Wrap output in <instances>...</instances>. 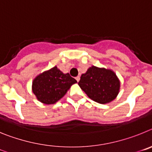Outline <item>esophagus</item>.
<instances>
[{
  "mask_svg": "<svg viewBox=\"0 0 152 152\" xmlns=\"http://www.w3.org/2000/svg\"><path fill=\"white\" fill-rule=\"evenodd\" d=\"M80 77H79V76H77V77H76V80H77V82H78L79 80H80Z\"/></svg>",
  "mask_w": 152,
  "mask_h": 152,
  "instance_id": "obj_1",
  "label": "esophagus"
}]
</instances>
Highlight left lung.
I'll return each mask as SVG.
<instances>
[{
  "mask_svg": "<svg viewBox=\"0 0 152 152\" xmlns=\"http://www.w3.org/2000/svg\"><path fill=\"white\" fill-rule=\"evenodd\" d=\"M78 85L96 103L105 104L116 99L120 89V81L111 69L91 66L82 74Z\"/></svg>",
  "mask_w": 152,
  "mask_h": 152,
  "instance_id": "left-lung-1",
  "label": "left lung"
}]
</instances>
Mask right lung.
Segmentation results:
<instances>
[{
	"label": "right lung",
	"instance_id": "obj_1",
	"mask_svg": "<svg viewBox=\"0 0 152 152\" xmlns=\"http://www.w3.org/2000/svg\"><path fill=\"white\" fill-rule=\"evenodd\" d=\"M75 83L77 80L69 74H64L55 66L35 77L32 91L39 101L49 105L61 99Z\"/></svg>",
	"mask_w": 152,
	"mask_h": 152
}]
</instances>
